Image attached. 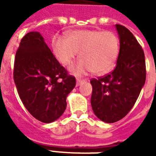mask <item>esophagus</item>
I'll return each instance as SVG.
<instances>
[{"instance_id":"1","label":"esophagus","mask_w":156,"mask_h":156,"mask_svg":"<svg viewBox=\"0 0 156 156\" xmlns=\"http://www.w3.org/2000/svg\"><path fill=\"white\" fill-rule=\"evenodd\" d=\"M83 81H85V80H83V79H77V81H76V86L78 87V86H79V85L81 84L82 83Z\"/></svg>"}]
</instances>
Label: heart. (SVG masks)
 <instances>
[{
  "instance_id": "1",
  "label": "heart",
  "mask_w": 156,
  "mask_h": 156,
  "mask_svg": "<svg viewBox=\"0 0 156 156\" xmlns=\"http://www.w3.org/2000/svg\"><path fill=\"white\" fill-rule=\"evenodd\" d=\"M56 57L62 64H68L76 58L77 62L70 66L69 71L76 76L92 72L97 75L107 73L114 68L119 51V41L111 32L73 31L67 39L56 37L52 40Z\"/></svg>"
}]
</instances>
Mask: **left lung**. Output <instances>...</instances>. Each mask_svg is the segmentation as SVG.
<instances>
[{"mask_svg": "<svg viewBox=\"0 0 156 156\" xmlns=\"http://www.w3.org/2000/svg\"><path fill=\"white\" fill-rule=\"evenodd\" d=\"M119 53L114 71L92 79L91 105L94 115L105 123H115L127 115L137 100L146 78L143 49L124 26L115 25Z\"/></svg>", "mask_w": 156, "mask_h": 156, "instance_id": "left-lung-1", "label": "left lung"}]
</instances>
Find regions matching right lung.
I'll use <instances>...</instances> for the list:
<instances>
[{
    "instance_id": "add662e5",
    "label": "right lung",
    "mask_w": 156,
    "mask_h": 156,
    "mask_svg": "<svg viewBox=\"0 0 156 156\" xmlns=\"http://www.w3.org/2000/svg\"><path fill=\"white\" fill-rule=\"evenodd\" d=\"M13 77L21 100L33 117L43 123L57 120L74 88V77L52 54L43 37L31 32L22 39L16 53Z\"/></svg>"
}]
</instances>
